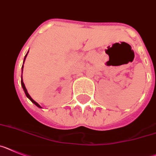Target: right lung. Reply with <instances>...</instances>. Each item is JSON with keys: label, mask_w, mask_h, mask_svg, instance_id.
I'll return each mask as SVG.
<instances>
[{"label": "right lung", "mask_w": 156, "mask_h": 156, "mask_svg": "<svg viewBox=\"0 0 156 156\" xmlns=\"http://www.w3.org/2000/svg\"><path fill=\"white\" fill-rule=\"evenodd\" d=\"M27 55H25V59H26V57H27ZM25 59H24V60H25ZM21 85H22V86H23V90H24V92H25V93H26V96H27V97H28V98L30 99V100L31 101V102L32 103H34V104H35V105H36V106L37 107H38V108H41V107L40 106V105H39L38 104H37V102H36V101H34L33 100V99L31 98L30 97V96L29 95V93H27V89H26V87H25V85H24V83H23V78H22V80H21Z\"/></svg>", "instance_id": "obj_1"}]
</instances>
